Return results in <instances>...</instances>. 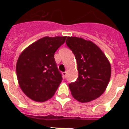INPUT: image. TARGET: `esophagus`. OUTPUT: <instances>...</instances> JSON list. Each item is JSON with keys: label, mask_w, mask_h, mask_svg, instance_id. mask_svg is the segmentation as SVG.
<instances>
[{"label": "esophagus", "mask_w": 129, "mask_h": 129, "mask_svg": "<svg viewBox=\"0 0 129 129\" xmlns=\"http://www.w3.org/2000/svg\"><path fill=\"white\" fill-rule=\"evenodd\" d=\"M67 72H62V76H63V78H66V77H67Z\"/></svg>", "instance_id": "1"}]
</instances>
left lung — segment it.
<instances>
[{"instance_id": "left-lung-1", "label": "left lung", "mask_w": 129, "mask_h": 129, "mask_svg": "<svg viewBox=\"0 0 129 129\" xmlns=\"http://www.w3.org/2000/svg\"><path fill=\"white\" fill-rule=\"evenodd\" d=\"M68 47L76 59L78 78L68 85L72 96L79 102L86 103L103 94L111 76L109 60L101 49L90 41L68 37Z\"/></svg>"}]
</instances>
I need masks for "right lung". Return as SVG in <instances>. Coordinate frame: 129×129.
Wrapping results in <instances>:
<instances>
[{
    "label": "right lung",
    "mask_w": 129,
    "mask_h": 129,
    "mask_svg": "<svg viewBox=\"0 0 129 129\" xmlns=\"http://www.w3.org/2000/svg\"><path fill=\"white\" fill-rule=\"evenodd\" d=\"M67 37H44L34 43L20 55L16 64L19 86L28 98L44 102L53 97L62 75L58 70L54 53Z\"/></svg>",
    "instance_id": "1"
}]
</instances>
